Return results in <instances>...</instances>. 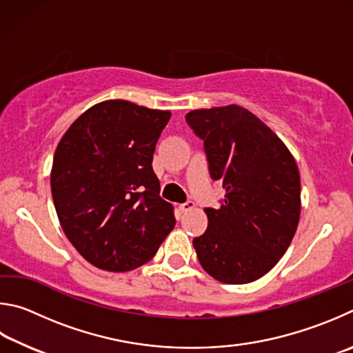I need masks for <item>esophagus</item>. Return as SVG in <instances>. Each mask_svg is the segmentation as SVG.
<instances>
[{
    "mask_svg": "<svg viewBox=\"0 0 353 353\" xmlns=\"http://www.w3.org/2000/svg\"><path fill=\"white\" fill-rule=\"evenodd\" d=\"M194 208H195V203L192 200H188L186 203H183V205H180V211L184 214V212L192 211Z\"/></svg>",
    "mask_w": 353,
    "mask_h": 353,
    "instance_id": "1",
    "label": "esophagus"
}]
</instances>
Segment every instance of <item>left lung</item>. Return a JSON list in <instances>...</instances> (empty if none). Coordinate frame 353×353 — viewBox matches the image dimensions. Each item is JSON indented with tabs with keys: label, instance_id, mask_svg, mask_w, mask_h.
Returning a JSON list of instances; mask_svg holds the SVG:
<instances>
[{
	"label": "left lung",
	"instance_id": "1",
	"mask_svg": "<svg viewBox=\"0 0 353 353\" xmlns=\"http://www.w3.org/2000/svg\"><path fill=\"white\" fill-rule=\"evenodd\" d=\"M188 125L205 142L209 173L226 189L206 208L208 230L194 239L208 274L223 283L257 281L292 243L301 215V178L285 144L239 105L194 110Z\"/></svg>",
	"mask_w": 353,
	"mask_h": 353
}]
</instances>
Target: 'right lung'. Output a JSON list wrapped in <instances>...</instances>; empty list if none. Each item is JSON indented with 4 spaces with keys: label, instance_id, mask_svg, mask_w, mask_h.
Instances as JSON below:
<instances>
[{
    "label": "right lung",
    "instance_id": "obj_1",
    "mask_svg": "<svg viewBox=\"0 0 353 353\" xmlns=\"http://www.w3.org/2000/svg\"><path fill=\"white\" fill-rule=\"evenodd\" d=\"M170 111L107 101L72 122L54 154L51 192L66 237L107 271L150 261L175 226L152 161Z\"/></svg>",
    "mask_w": 353,
    "mask_h": 353
}]
</instances>
